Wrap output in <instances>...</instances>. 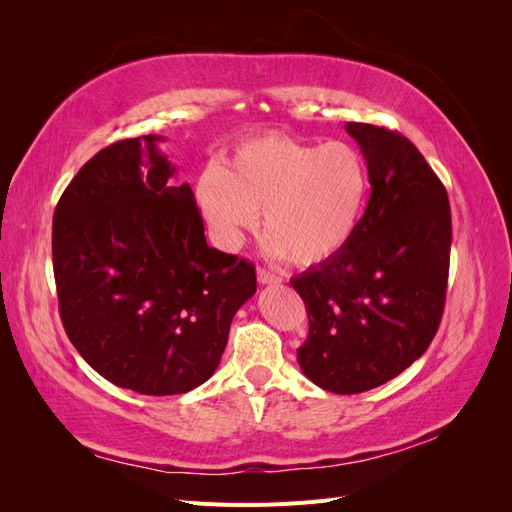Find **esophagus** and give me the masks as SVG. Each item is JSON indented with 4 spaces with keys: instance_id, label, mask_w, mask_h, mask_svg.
I'll use <instances>...</instances> for the list:
<instances>
[{
    "instance_id": "34e87169",
    "label": "esophagus",
    "mask_w": 512,
    "mask_h": 512,
    "mask_svg": "<svg viewBox=\"0 0 512 512\" xmlns=\"http://www.w3.org/2000/svg\"><path fill=\"white\" fill-rule=\"evenodd\" d=\"M258 282H260V284H269V286H273V284H280V282H282V277H280V275H275V273H271V271H267V269H258Z\"/></svg>"
}]
</instances>
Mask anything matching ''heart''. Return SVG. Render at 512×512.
<instances>
[{
	"label": "heart",
	"mask_w": 512,
	"mask_h": 512,
	"mask_svg": "<svg viewBox=\"0 0 512 512\" xmlns=\"http://www.w3.org/2000/svg\"><path fill=\"white\" fill-rule=\"evenodd\" d=\"M369 188V168L356 147L265 134L243 143L226 168H207L196 203L226 250H237L262 213L269 250L297 267H316L352 241Z\"/></svg>",
	"instance_id": "heart-1"
}]
</instances>
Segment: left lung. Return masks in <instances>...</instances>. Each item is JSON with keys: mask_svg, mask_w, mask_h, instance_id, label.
Here are the masks:
<instances>
[{"mask_svg": "<svg viewBox=\"0 0 512 512\" xmlns=\"http://www.w3.org/2000/svg\"><path fill=\"white\" fill-rule=\"evenodd\" d=\"M371 181L352 241L292 277L309 318L297 350L303 374L337 395L399 376L436 335L451 260V205L442 181L406 136L348 123Z\"/></svg>", "mask_w": 512, "mask_h": 512, "instance_id": "left-lung-1", "label": "left lung"}]
</instances>
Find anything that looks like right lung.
I'll use <instances>...</instances> for the list:
<instances>
[{
  "mask_svg": "<svg viewBox=\"0 0 512 512\" xmlns=\"http://www.w3.org/2000/svg\"><path fill=\"white\" fill-rule=\"evenodd\" d=\"M147 134L98 151L53 215L59 316L102 378L179 395L218 369L256 269L207 245L192 188Z\"/></svg>",
  "mask_w": 512,
  "mask_h": 512,
  "instance_id": "obj_1",
  "label": "right lung"
}]
</instances>
